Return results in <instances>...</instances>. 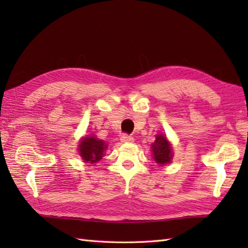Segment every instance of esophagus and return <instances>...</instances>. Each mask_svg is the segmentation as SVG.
<instances>
[{
	"mask_svg": "<svg viewBox=\"0 0 248 248\" xmlns=\"http://www.w3.org/2000/svg\"><path fill=\"white\" fill-rule=\"evenodd\" d=\"M120 140L123 141V143H132V141L134 140V139L132 138V136H130L128 134H123L120 136Z\"/></svg>",
	"mask_w": 248,
	"mask_h": 248,
	"instance_id": "esophagus-1",
	"label": "esophagus"
}]
</instances>
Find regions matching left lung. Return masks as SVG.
<instances>
[{"label": "left lung", "instance_id": "left-lung-1", "mask_svg": "<svg viewBox=\"0 0 248 248\" xmlns=\"http://www.w3.org/2000/svg\"><path fill=\"white\" fill-rule=\"evenodd\" d=\"M152 152H154V159L161 165L166 164L171 160V147L170 141L164 136H156L155 141L152 144Z\"/></svg>", "mask_w": 248, "mask_h": 248}]
</instances>
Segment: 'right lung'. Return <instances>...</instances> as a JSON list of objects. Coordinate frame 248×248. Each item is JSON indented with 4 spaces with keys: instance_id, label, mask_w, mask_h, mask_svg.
Segmentation results:
<instances>
[{
    "instance_id": "add662e5",
    "label": "right lung",
    "mask_w": 248,
    "mask_h": 248,
    "mask_svg": "<svg viewBox=\"0 0 248 248\" xmlns=\"http://www.w3.org/2000/svg\"><path fill=\"white\" fill-rule=\"evenodd\" d=\"M107 147L103 140L89 136V138L83 139L81 144L78 145V150L84 162L96 163L101 160L103 151L107 149Z\"/></svg>"
}]
</instances>
